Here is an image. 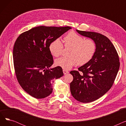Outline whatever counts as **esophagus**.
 Returning <instances> with one entry per match:
<instances>
[{
    "mask_svg": "<svg viewBox=\"0 0 126 126\" xmlns=\"http://www.w3.org/2000/svg\"><path fill=\"white\" fill-rule=\"evenodd\" d=\"M63 74L64 75H67V74H68L69 73V71H67L66 70H65V69H63Z\"/></svg>",
    "mask_w": 126,
    "mask_h": 126,
    "instance_id": "obj_1",
    "label": "esophagus"
}]
</instances>
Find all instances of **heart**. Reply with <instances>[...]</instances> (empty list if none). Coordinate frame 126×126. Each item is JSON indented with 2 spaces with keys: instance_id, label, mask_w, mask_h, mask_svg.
Wrapping results in <instances>:
<instances>
[{
  "instance_id": "obj_1",
  "label": "heart",
  "mask_w": 126,
  "mask_h": 126,
  "mask_svg": "<svg viewBox=\"0 0 126 126\" xmlns=\"http://www.w3.org/2000/svg\"><path fill=\"white\" fill-rule=\"evenodd\" d=\"M64 46L70 47L69 56L57 59L55 64L57 66L65 70L71 68L77 64L83 65L88 63L94 56L96 45L91 39L85 38L74 32H70L64 38ZM63 48V45L59 39H56L50 43L49 50L54 57L60 56Z\"/></svg>"
}]
</instances>
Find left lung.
Returning a JSON list of instances; mask_svg holds the SVG:
<instances>
[{
    "mask_svg": "<svg viewBox=\"0 0 126 126\" xmlns=\"http://www.w3.org/2000/svg\"><path fill=\"white\" fill-rule=\"evenodd\" d=\"M81 35L95 42L96 48L91 60L71 71L74 77L70 84V92L76 100L90 103L102 96L111 88L120 68V60L110 40L100 33L76 30Z\"/></svg>",
    "mask_w": 126,
    "mask_h": 126,
    "instance_id": "8db88e82",
    "label": "left lung"
}]
</instances>
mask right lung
<instances>
[{
	"instance_id": "obj_1",
	"label": "right lung",
	"mask_w": 126,
	"mask_h": 126,
	"mask_svg": "<svg viewBox=\"0 0 126 126\" xmlns=\"http://www.w3.org/2000/svg\"><path fill=\"white\" fill-rule=\"evenodd\" d=\"M71 29L39 26L22 33L16 39L13 52L16 76L23 89L32 97L39 99L49 95L53 80L63 76L60 67L49 69L54 61L49 46Z\"/></svg>"
}]
</instances>
